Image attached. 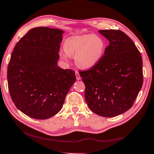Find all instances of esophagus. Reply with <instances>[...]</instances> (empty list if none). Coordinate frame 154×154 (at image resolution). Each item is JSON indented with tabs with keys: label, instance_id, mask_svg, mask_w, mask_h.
<instances>
[{
	"label": "esophagus",
	"instance_id": "esophagus-1",
	"mask_svg": "<svg viewBox=\"0 0 154 154\" xmlns=\"http://www.w3.org/2000/svg\"><path fill=\"white\" fill-rule=\"evenodd\" d=\"M75 75H76V78H77V80L81 79V77H80V75H79V72H78V71L75 72Z\"/></svg>",
	"mask_w": 154,
	"mask_h": 154
}]
</instances>
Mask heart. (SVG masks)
I'll list each match as a JSON object with an SVG mask.
<instances>
[{"mask_svg":"<svg viewBox=\"0 0 154 154\" xmlns=\"http://www.w3.org/2000/svg\"><path fill=\"white\" fill-rule=\"evenodd\" d=\"M106 48L103 38L97 35L84 34L67 38L64 43L65 53H61L63 60L74 55L75 62L82 69L88 70L94 67L103 58Z\"/></svg>","mask_w":154,"mask_h":154,"instance_id":"b5f03b06","label":"heart"}]
</instances>
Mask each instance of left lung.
<instances>
[{"label": "left lung", "mask_w": 154, "mask_h": 154, "mask_svg": "<svg viewBox=\"0 0 154 154\" xmlns=\"http://www.w3.org/2000/svg\"><path fill=\"white\" fill-rule=\"evenodd\" d=\"M109 41L98 64L79 75L85 99L99 116L114 117L128 111L143 86V60L135 44L121 31L99 30Z\"/></svg>", "instance_id": "obj_1"}]
</instances>
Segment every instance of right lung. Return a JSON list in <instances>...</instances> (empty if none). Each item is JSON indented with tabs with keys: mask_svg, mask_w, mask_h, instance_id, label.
Returning a JSON list of instances; mask_svg holds the SVG:
<instances>
[{
	"mask_svg": "<svg viewBox=\"0 0 154 154\" xmlns=\"http://www.w3.org/2000/svg\"><path fill=\"white\" fill-rule=\"evenodd\" d=\"M64 31L35 27L16 44L11 53L7 81L16 108L31 118L47 119L62 109L76 80L72 70L58 66Z\"/></svg>",
	"mask_w": 154,
	"mask_h": 154,
	"instance_id": "1",
	"label": "right lung"
}]
</instances>
